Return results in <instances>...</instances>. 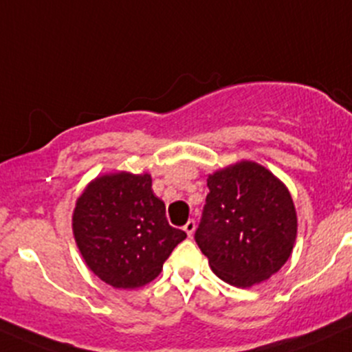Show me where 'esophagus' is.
<instances>
[{"label":"esophagus","instance_id":"obj_1","mask_svg":"<svg viewBox=\"0 0 352 352\" xmlns=\"http://www.w3.org/2000/svg\"><path fill=\"white\" fill-rule=\"evenodd\" d=\"M184 230L187 232L188 237H192V234H194V230H195V220H192V219L188 220V222L184 226Z\"/></svg>","mask_w":352,"mask_h":352}]
</instances>
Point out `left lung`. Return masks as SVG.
<instances>
[{
	"label": "left lung",
	"instance_id": "left-lung-1",
	"mask_svg": "<svg viewBox=\"0 0 352 352\" xmlns=\"http://www.w3.org/2000/svg\"><path fill=\"white\" fill-rule=\"evenodd\" d=\"M195 242L215 276L235 287L262 283L285 264L296 241L294 202L267 168L241 162L208 175Z\"/></svg>",
	"mask_w": 352,
	"mask_h": 352
}]
</instances>
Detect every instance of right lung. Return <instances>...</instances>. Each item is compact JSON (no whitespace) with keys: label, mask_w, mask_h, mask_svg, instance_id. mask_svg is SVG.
<instances>
[{"label":"right lung","mask_w":352,"mask_h":352,"mask_svg":"<svg viewBox=\"0 0 352 352\" xmlns=\"http://www.w3.org/2000/svg\"><path fill=\"white\" fill-rule=\"evenodd\" d=\"M73 234L88 267L117 289L152 283L187 237L168 223L148 173L125 172L100 177L85 188L73 212Z\"/></svg>","instance_id":"right-lung-1"}]
</instances>
